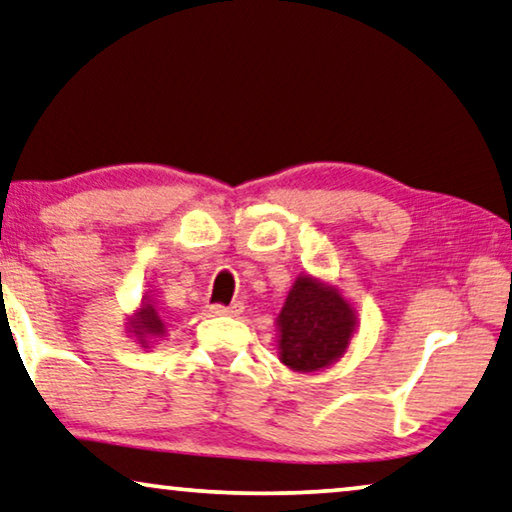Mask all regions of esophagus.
<instances>
[{
	"instance_id": "obj_1",
	"label": "esophagus",
	"mask_w": 512,
	"mask_h": 512,
	"mask_svg": "<svg viewBox=\"0 0 512 512\" xmlns=\"http://www.w3.org/2000/svg\"><path fill=\"white\" fill-rule=\"evenodd\" d=\"M242 309H244L242 302H233V305H228V307H224V305H212V307H210V314H212V316H240Z\"/></svg>"
}]
</instances>
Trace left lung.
Instances as JSON below:
<instances>
[{
  "mask_svg": "<svg viewBox=\"0 0 512 512\" xmlns=\"http://www.w3.org/2000/svg\"><path fill=\"white\" fill-rule=\"evenodd\" d=\"M274 323L281 365L298 374H314L346 353L358 330V309L330 281L300 274Z\"/></svg>",
  "mask_w": 512,
  "mask_h": 512,
  "instance_id": "8db88e82",
  "label": "left lung"
}]
</instances>
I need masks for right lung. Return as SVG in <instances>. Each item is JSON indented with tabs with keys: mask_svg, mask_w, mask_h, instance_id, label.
<instances>
[{
	"mask_svg": "<svg viewBox=\"0 0 512 512\" xmlns=\"http://www.w3.org/2000/svg\"><path fill=\"white\" fill-rule=\"evenodd\" d=\"M127 335L143 348H152L168 335V318L164 307L152 295H143L140 305L127 316Z\"/></svg>",
	"mask_w": 512,
	"mask_h": 512,
	"instance_id": "right-lung-1",
	"label": "right lung"
}]
</instances>
